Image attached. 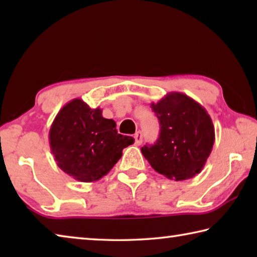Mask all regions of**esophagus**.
Returning <instances> with one entry per match:
<instances>
[{"label":"esophagus","instance_id":"esophagus-1","mask_svg":"<svg viewBox=\"0 0 257 257\" xmlns=\"http://www.w3.org/2000/svg\"><path fill=\"white\" fill-rule=\"evenodd\" d=\"M134 138H135V144H136V145H139V144H141V143H142V139H143V135H142V133H141V132H137L136 134H135Z\"/></svg>","mask_w":257,"mask_h":257}]
</instances>
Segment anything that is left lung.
<instances>
[{
	"label": "left lung",
	"instance_id": "obj_1",
	"mask_svg": "<svg viewBox=\"0 0 257 257\" xmlns=\"http://www.w3.org/2000/svg\"><path fill=\"white\" fill-rule=\"evenodd\" d=\"M161 130L154 145L142 153L156 172L168 179H189L203 170L215 141L214 125L207 111L186 94L168 93L151 103Z\"/></svg>",
	"mask_w": 257,
	"mask_h": 257
}]
</instances>
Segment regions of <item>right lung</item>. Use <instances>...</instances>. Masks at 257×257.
Masks as SVG:
<instances>
[{
    "label": "right lung",
    "mask_w": 257,
    "mask_h": 257,
    "mask_svg": "<svg viewBox=\"0 0 257 257\" xmlns=\"http://www.w3.org/2000/svg\"><path fill=\"white\" fill-rule=\"evenodd\" d=\"M115 121L102 108H92L80 98L68 102L51 124L49 141L56 164L81 182H95L107 175L135 139L116 132Z\"/></svg>",
    "instance_id": "obj_1"
}]
</instances>
